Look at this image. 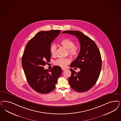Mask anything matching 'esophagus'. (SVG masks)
Returning a JSON list of instances; mask_svg holds the SVG:
<instances>
[{
	"label": "esophagus",
	"mask_w": 121,
	"mask_h": 121,
	"mask_svg": "<svg viewBox=\"0 0 121 121\" xmlns=\"http://www.w3.org/2000/svg\"><path fill=\"white\" fill-rule=\"evenodd\" d=\"M62 70H63V71H65V70H66V69L65 68H62Z\"/></svg>",
	"instance_id": "esophagus-1"
}]
</instances>
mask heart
Segmentation results:
<instances>
[{"label":"heart","instance_id":"1","mask_svg":"<svg viewBox=\"0 0 121 121\" xmlns=\"http://www.w3.org/2000/svg\"><path fill=\"white\" fill-rule=\"evenodd\" d=\"M60 44L62 46L66 48L68 50V53L71 57L75 58L77 57L79 54L80 48V46L75 45L74 42L69 38H65L62 40ZM57 46L55 44H53L50 48V53L51 54L54 56L56 54ZM71 59L69 58H59L54 62V64L59 67H66L71 63Z\"/></svg>","mask_w":121,"mask_h":121}]
</instances>
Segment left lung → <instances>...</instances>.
I'll return each instance as SVG.
<instances>
[{
    "label": "left lung",
    "mask_w": 121,
    "mask_h": 121,
    "mask_svg": "<svg viewBox=\"0 0 121 121\" xmlns=\"http://www.w3.org/2000/svg\"><path fill=\"white\" fill-rule=\"evenodd\" d=\"M62 33L75 36L80 45L79 54L70 65L71 67L80 69L77 73L70 69L71 75L68 81L71 88L79 92L87 91L94 86L100 75L102 66L100 51L95 42L79 31L67 30Z\"/></svg>",
    "instance_id": "8db88e82"
}]
</instances>
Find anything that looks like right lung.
<instances>
[{
  "instance_id": "right-lung-1",
  "label": "right lung",
  "mask_w": 121,
  "mask_h": 121,
  "mask_svg": "<svg viewBox=\"0 0 121 121\" xmlns=\"http://www.w3.org/2000/svg\"><path fill=\"white\" fill-rule=\"evenodd\" d=\"M61 31H42L32 38L25 46L22 58V65L30 86L38 93L52 92L62 72L61 68L54 66L50 71L44 68L51 58V44Z\"/></svg>"
}]
</instances>
